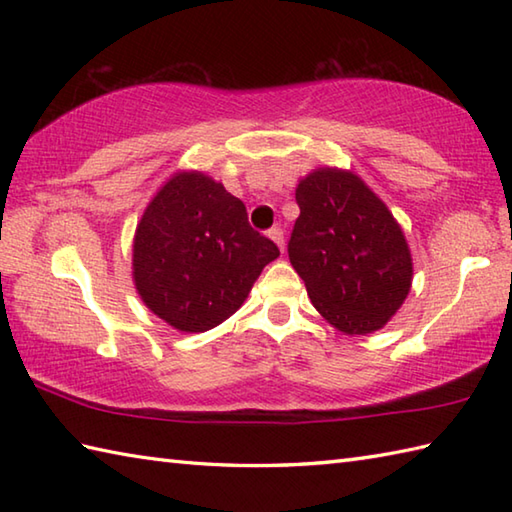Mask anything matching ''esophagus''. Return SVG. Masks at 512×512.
I'll use <instances>...</instances> for the list:
<instances>
[{"label":"esophagus","mask_w":512,"mask_h":512,"mask_svg":"<svg viewBox=\"0 0 512 512\" xmlns=\"http://www.w3.org/2000/svg\"><path fill=\"white\" fill-rule=\"evenodd\" d=\"M268 237L270 239H273V242L279 246V250H281V253H284V231H281V228L279 226H273V228H270V231H268Z\"/></svg>","instance_id":"34e87169"}]
</instances>
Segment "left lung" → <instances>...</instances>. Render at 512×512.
I'll use <instances>...</instances> for the list:
<instances>
[{"label": "left lung", "instance_id": "8db88e82", "mask_svg": "<svg viewBox=\"0 0 512 512\" xmlns=\"http://www.w3.org/2000/svg\"><path fill=\"white\" fill-rule=\"evenodd\" d=\"M290 264L312 306L343 334L385 328L405 303L413 259L387 204L350 169L319 167L297 184Z\"/></svg>", "mask_w": 512, "mask_h": 512}]
</instances>
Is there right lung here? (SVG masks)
I'll list each match as a JSON object with an SVG mask.
<instances>
[{
	"instance_id": "1",
	"label": "right lung",
	"mask_w": 512,
	"mask_h": 512,
	"mask_svg": "<svg viewBox=\"0 0 512 512\" xmlns=\"http://www.w3.org/2000/svg\"><path fill=\"white\" fill-rule=\"evenodd\" d=\"M279 248L248 224L246 206L204 171L162 184L136 224L132 279L138 297L178 332L198 334L246 301Z\"/></svg>"
}]
</instances>
